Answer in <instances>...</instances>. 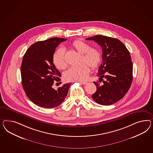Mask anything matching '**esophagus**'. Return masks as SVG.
<instances>
[{
  "instance_id": "obj_1",
  "label": "esophagus",
  "mask_w": 153,
  "mask_h": 153,
  "mask_svg": "<svg viewBox=\"0 0 153 153\" xmlns=\"http://www.w3.org/2000/svg\"><path fill=\"white\" fill-rule=\"evenodd\" d=\"M79 83H81V84H82V85H86L87 83V82H81V81H79Z\"/></svg>"
}]
</instances>
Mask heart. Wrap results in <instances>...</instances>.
<instances>
[{
	"mask_svg": "<svg viewBox=\"0 0 153 153\" xmlns=\"http://www.w3.org/2000/svg\"><path fill=\"white\" fill-rule=\"evenodd\" d=\"M72 47L81 54V63L79 66L72 67L64 74V77L68 81H83L87 79L90 66L92 69L96 68L99 64L101 56L99 51L95 48L90 47L86 42L76 40L72 44ZM54 65L58 69H64L67 66L65 58V50L61 48L57 50L52 57Z\"/></svg>",
	"mask_w": 153,
	"mask_h": 153,
	"instance_id": "heart-1",
	"label": "heart"
}]
</instances>
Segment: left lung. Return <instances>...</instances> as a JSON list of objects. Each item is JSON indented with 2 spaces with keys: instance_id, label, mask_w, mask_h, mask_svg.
<instances>
[{
  "instance_id": "left-lung-1",
  "label": "left lung",
  "mask_w": 153,
  "mask_h": 153,
  "mask_svg": "<svg viewBox=\"0 0 153 153\" xmlns=\"http://www.w3.org/2000/svg\"><path fill=\"white\" fill-rule=\"evenodd\" d=\"M101 46L102 63L97 76L103 84L94 82L97 87L92 98L102 105H110L121 99L128 92L132 81V63L130 52L120 40L97 35L88 38Z\"/></svg>"
}]
</instances>
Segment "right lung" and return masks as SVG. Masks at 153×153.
Wrapping results in <instances>:
<instances>
[{"mask_svg": "<svg viewBox=\"0 0 153 153\" xmlns=\"http://www.w3.org/2000/svg\"><path fill=\"white\" fill-rule=\"evenodd\" d=\"M67 40L52 38L36 42L26 51L21 65L22 83L27 96L39 106L51 108L65 100L71 83L57 89L52 87L60 81L61 73L54 65L52 57L56 48Z\"/></svg>", "mask_w": 153, "mask_h": 153, "instance_id": "1", "label": "right lung"}]
</instances>
